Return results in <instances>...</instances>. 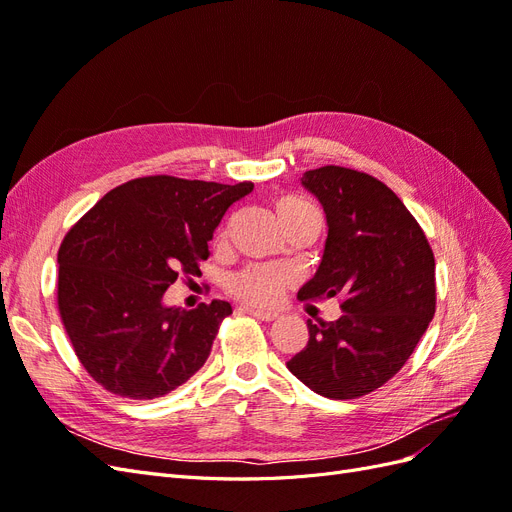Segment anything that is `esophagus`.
Segmentation results:
<instances>
[{
    "label": "esophagus",
    "instance_id": "1",
    "mask_svg": "<svg viewBox=\"0 0 512 512\" xmlns=\"http://www.w3.org/2000/svg\"><path fill=\"white\" fill-rule=\"evenodd\" d=\"M245 312H250L252 316H256L258 320H265V322H271V320H275L277 318V314L275 312H267V309H258V307H245Z\"/></svg>",
    "mask_w": 512,
    "mask_h": 512
}]
</instances>
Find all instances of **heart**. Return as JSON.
Listing matches in <instances>:
<instances>
[{"label":"heart","mask_w":512,"mask_h":512,"mask_svg":"<svg viewBox=\"0 0 512 512\" xmlns=\"http://www.w3.org/2000/svg\"><path fill=\"white\" fill-rule=\"evenodd\" d=\"M312 209H314L312 205H307L303 200L292 198V196H282L275 200V213L277 218L282 220V224ZM286 284H288V273L284 269L271 267V265H252L232 275L228 288L241 301L256 303V305H273L280 301Z\"/></svg>","instance_id":"heart-1"}]
</instances>
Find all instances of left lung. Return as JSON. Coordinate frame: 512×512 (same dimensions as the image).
<instances>
[{"mask_svg": "<svg viewBox=\"0 0 512 512\" xmlns=\"http://www.w3.org/2000/svg\"><path fill=\"white\" fill-rule=\"evenodd\" d=\"M301 183L327 213L329 235L301 301L337 297L344 314L307 320L309 342L286 363L314 393L356 399L404 367L436 314V260L423 228L382 181L322 166Z\"/></svg>", "mask_w": 512, "mask_h": 512, "instance_id": "left-lung-1", "label": "left lung"}]
</instances>
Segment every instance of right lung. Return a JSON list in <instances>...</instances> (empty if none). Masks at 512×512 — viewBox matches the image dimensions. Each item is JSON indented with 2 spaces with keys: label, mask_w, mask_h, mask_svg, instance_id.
<instances>
[{
  "label": "right lung",
  "mask_w": 512,
  "mask_h": 512,
  "mask_svg": "<svg viewBox=\"0 0 512 512\" xmlns=\"http://www.w3.org/2000/svg\"><path fill=\"white\" fill-rule=\"evenodd\" d=\"M252 181L224 185L170 175L104 194L61 241L57 307L79 361L106 391L156 399L205 365L226 301L166 307L181 275H200L209 241Z\"/></svg>",
  "instance_id": "right-lung-1"
}]
</instances>
